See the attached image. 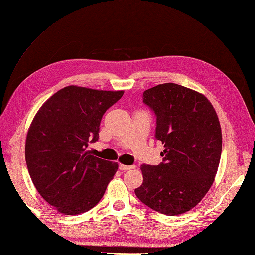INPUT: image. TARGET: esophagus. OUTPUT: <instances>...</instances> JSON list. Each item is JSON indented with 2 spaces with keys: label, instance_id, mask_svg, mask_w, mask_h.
Returning <instances> with one entry per match:
<instances>
[{
  "label": "esophagus",
  "instance_id": "esophagus-1",
  "mask_svg": "<svg viewBox=\"0 0 255 255\" xmlns=\"http://www.w3.org/2000/svg\"><path fill=\"white\" fill-rule=\"evenodd\" d=\"M134 166H127V165H123V164H120L119 165V169L121 171H127V170H130V169H133Z\"/></svg>",
  "mask_w": 255,
  "mask_h": 255
}]
</instances>
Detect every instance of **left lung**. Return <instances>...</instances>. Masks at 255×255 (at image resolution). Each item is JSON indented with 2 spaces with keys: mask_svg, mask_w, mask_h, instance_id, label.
I'll return each instance as SVG.
<instances>
[{
  "mask_svg": "<svg viewBox=\"0 0 255 255\" xmlns=\"http://www.w3.org/2000/svg\"><path fill=\"white\" fill-rule=\"evenodd\" d=\"M143 102L156 115V139L164 144V163L142 165L137 198L168 216L194 208L214 183L221 150V127L203 94L174 83L143 92Z\"/></svg>",
  "mask_w": 255,
  "mask_h": 255,
  "instance_id": "obj_1",
  "label": "left lung"
}]
</instances>
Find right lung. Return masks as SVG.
<instances>
[{"label": "right lung", "mask_w": 255, "mask_h": 255, "mask_svg": "<svg viewBox=\"0 0 255 255\" xmlns=\"http://www.w3.org/2000/svg\"><path fill=\"white\" fill-rule=\"evenodd\" d=\"M123 90L70 85L45 101L30 123L25 160L36 189L55 210L79 215L99 203L118 170V163L90 155L100 122Z\"/></svg>", "instance_id": "right-lung-1"}]
</instances>
